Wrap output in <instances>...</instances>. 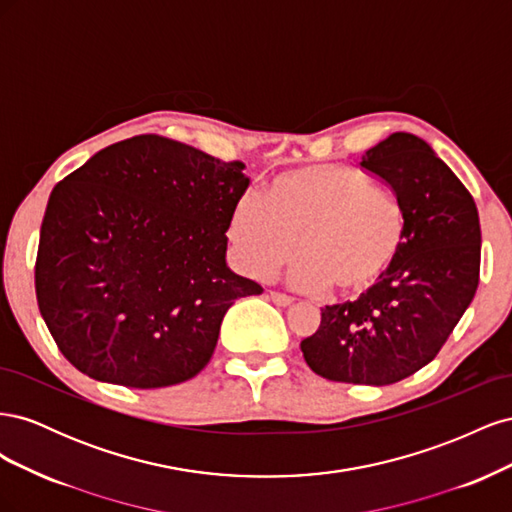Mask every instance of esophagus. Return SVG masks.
Returning a JSON list of instances; mask_svg holds the SVG:
<instances>
[{
  "mask_svg": "<svg viewBox=\"0 0 512 512\" xmlns=\"http://www.w3.org/2000/svg\"><path fill=\"white\" fill-rule=\"evenodd\" d=\"M267 297L275 303V305H280V307H288V305H292V297L290 294H284V292H277V290H269L267 292Z\"/></svg>",
  "mask_w": 512,
  "mask_h": 512,
  "instance_id": "obj_1",
  "label": "esophagus"
}]
</instances>
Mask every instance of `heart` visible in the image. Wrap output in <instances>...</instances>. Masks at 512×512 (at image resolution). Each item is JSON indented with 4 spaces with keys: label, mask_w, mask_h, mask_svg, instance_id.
<instances>
[{
    "label": "heart",
    "mask_w": 512,
    "mask_h": 512,
    "mask_svg": "<svg viewBox=\"0 0 512 512\" xmlns=\"http://www.w3.org/2000/svg\"><path fill=\"white\" fill-rule=\"evenodd\" d=\"M408 215L401 200L365 170L312 164L277 175L267 198L239 196L228 241L239 267L269 277L292 258V282L354 299L374 290L404 252Z\"/></svg>",
    "instance_id": "1"
}]
</instances>
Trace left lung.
<instances>
[{"instance_id": "obj_1", "label": "left lung", "mask_w": 512, "mask_h": 512, "mask_svg": "<svg viewBox=\"0 0 512 512\" xmlns=\"http://www.w3.org/2000/svg\"><path fill=\"white\" fill-rule=\"evenodd\" d=\"M361 168L404 205V252L374 290L324 307L301 352L322 378L384 386L436 359L472 303L480 280V222L466 185L423 138L395 132L365 151Z\"/></svg>"}]
</instances>
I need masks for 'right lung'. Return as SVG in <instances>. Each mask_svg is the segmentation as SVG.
I'll return each instance as SVG.
<instances>
[{
	"mask_svg": "<svg viewBox=\"0 0 512 512\" xmlns=\"http://www.w3.org/2000/svg\"><path fill=\"white\" fill-rule=\"evenodd\" d=\"M245 164L158 134L98 151L49 198L36 299L61 354L94 380L162 389L211 361L220 324L262 286L226 267Z\"/></svg>",
	"mask_w": 512,
	"mask_h": 512,
	"instance_id": "1",
	"label": "right lung"
}]
</instances>
